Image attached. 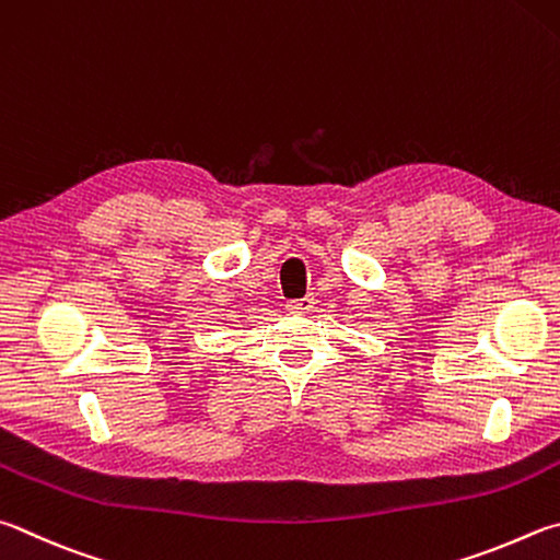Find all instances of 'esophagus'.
<instances>
[{
  "label": "esophagus",
  "mask_w": 560,
  "mask_h": 560,
  "mask_svg": "<svg viewBox=\"0 0 560 560\" xmlns=\"http://www.w3.org/2000/svg\"><path fill=\"white\" fill-rule=\"evenodd\" d=\"M287 308H289L291 313H311V311L315 308V299L308 293V296H303V299H299V301H289Z\"/></svg>",
  "instance_id": "esophagus-1"
}]
</instances>
